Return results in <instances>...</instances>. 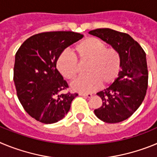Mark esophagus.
Here are the masks:
<instances>
[{"mask_svg": "<svg viewBox=\"0 0 157 157\" xmlns=\"http://www.w3.org/2000/svg\"><path fill=\"white\" fill-rule=\"evenodd\" d=\"M79 96H82V97H85V98H91V97H92V94H83V93H80Z\"/></svg>", "mask_w": 157, "mask_h": 157, "instance_id": "1", "label": "esophagus"}]
</instances>
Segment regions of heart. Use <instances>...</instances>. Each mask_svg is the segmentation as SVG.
Here are the masks:
<instances>
[{"label":"heart","instance_id":"heart-1","mask_svg":"<svg viewBox=\"0 0 157 157\" xmlns=\"http://www.w3.org/2000/svg\"><path fill=\"white\" fill-rule=\"evenodd\" d=\"M72 52L78 59L67 52L59 54L56 59V68L67 80L74 79L79 72V64L87 63L86 76L75 80L71 84L72 90L90 93L101 86L112 85L121 71L122 59L120 52L114 48H107L103 41L96 37H86L73 48Z\"/></svg>","mask_w":157,"mask_h":157}]
</instances>
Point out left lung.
Segmentation results:
<instances>
[{"mask_svg":"<svg viewBox=\"0 0 157 157\" xmlns=\"http://www.w3.org/2000/svg\"><path fill=\"white\" fill-rule=\"evenodd\" d=\"M89 34L103 40L121 56L120 75L110 86L97 94L102 105L94 110L96 116L103 122L120 123L132 116L144 101L149 78L146 54L126 33L101 28L90 30Z\"/></svg>","mask_w":157,"mask_h":157,"instance_id":"obj_1","label":"left lung"}]
</instances>
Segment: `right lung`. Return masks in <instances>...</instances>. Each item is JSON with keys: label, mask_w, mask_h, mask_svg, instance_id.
I'll return each instance as SVG.
<instances>
[{"label": "right lung", "mask_w": 157, "mask_h": 157, "mask_svg": "<svg viewBox=\"0 0 157 157\" xmlns=\"http://www.w3.org/2000/svg\"><path fill=\"white\" fill-rule=\"evenodd\" d=\"M82 34L52 31L30 37L15 57L14 82L25 111L45 124L61 120L78 94H62L68 85L56 69V59L65 48L79 41Z\"/></svg>", "instance_id": "obj_1"}]
</instances>
